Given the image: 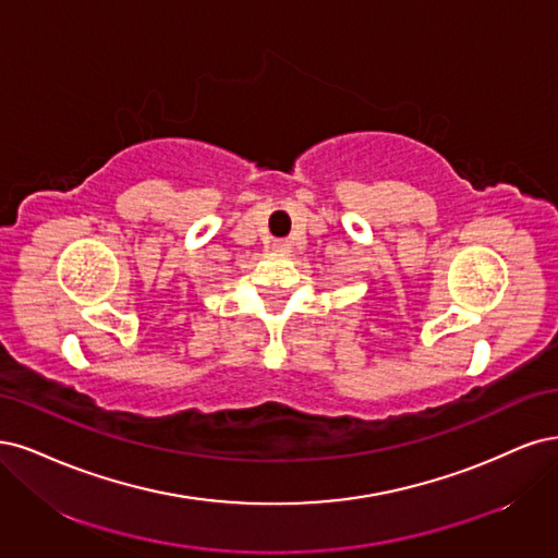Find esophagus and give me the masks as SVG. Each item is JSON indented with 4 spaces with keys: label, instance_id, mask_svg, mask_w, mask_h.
<instances>
[{
    "label": "esophagus",
    "instance_id": "1",
    "mask_svg": "<svg viewBox=\"0 0 558 558\" xmlns=\"http://www.w3.org/2000/svg\"><path fill=\"white\" fill-rule=\"evenodd\" d=\"M271 247L276 250V253H290V241H280L278 239V241L271 243Z\"/></svg>",
    "mask_w": 558,
    "mask_h": 558
}]
</instances>
